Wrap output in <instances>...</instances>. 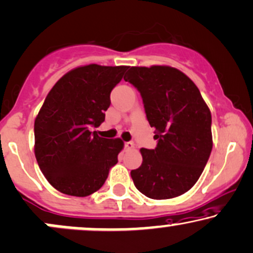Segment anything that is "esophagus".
Masks as SVG:
<instances>
[{
  "label": "esophagus",
  "mask_w": 253,
  "mask_h": 253,
  "mask_svg": "<svg viewBox=\"0 0 253 253\" xmlns=\"http://www.w3.org/2000/svg\"><path fill=\"white\" fill-rule=\"evenodd\" d=\"M124 147H126V149L127 150H131L133 149V147H135V144H133L132 142H126V143H124Z\"/></svg>",
  "instance_id": "1"
}]
</instances>
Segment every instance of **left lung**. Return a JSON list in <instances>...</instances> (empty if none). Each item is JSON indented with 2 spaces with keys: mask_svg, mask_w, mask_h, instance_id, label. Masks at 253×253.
Masks as SVG:
<instances>
[{
  "mask_svg": "<svg viewBox=\"0 0 253 253\" xmlns=\"http://www.w3.org/2000/svg\"><path fill=\"white\" fill-rule=\"evenodd\" d=\"M124 80L143 100L155 149L142 148L141 167L131 170L136 188L155 200L183 194L199 180L212 151V116L197 85L169 66L130 67Z\"/></svg>",
  "mask_w": 253,
  "mask_h": 253,
  "instance_id": "left-lung-1",
  "label": "left lung"
}]
</instances>
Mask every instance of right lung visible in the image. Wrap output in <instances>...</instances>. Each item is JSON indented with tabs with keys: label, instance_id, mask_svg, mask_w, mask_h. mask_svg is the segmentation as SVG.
Masks as SVG:
<instances>
[{
	"label": "right lung",
	"instance_id": "obj_1",
	"mask_svg": "<svg viewBox=\"0 0 253 253\" xmlns=\"http://www.w3.org/2000/svg\"><path fill=\"white\" fill-rule=\"evenodd\" d=\"M126 70L96 64L74 68L47 94L34 123L35 157L59 192L87 197L104 185L118 162L123 142L91 130L105 121L110 93Z\"/></svg>",
	"mask_w": 253,
	"mask_h": 253
}]
</instances>
